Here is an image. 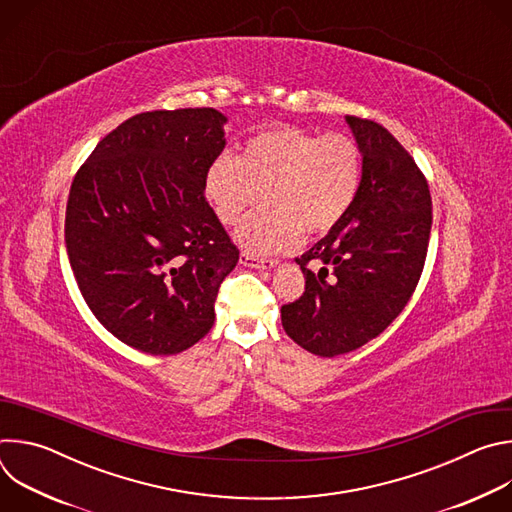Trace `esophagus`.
<instances>
[{
  "mask_svg": "<svg viewBox=\"0 0 512 512\" xmlns=\"http://www.w3.org/2000/svg\"><path fill=\"white\" fill-rule=\"evenodd\" d=\"M241 263L247 265V267H253V269H271L277 265V259H267V257H259V255H253L249 251H243L241 253Z\"/></svg>",
  "mask_w": 512,
  "mask_h": 512,
  "instance_id": "34e87169",
  "label": "esophagus"
}]
</instances>
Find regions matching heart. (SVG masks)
<instances>
[{
    "label": "heart",
    "mask_w": 512,
    "mask_h": 512,
    "mask_svg": "<svg viewBox=\"0 0 512 512\" xmlns=\"http://www.w3.org/2000/svg\"><path fill=\"white\" fill-rule=\"evenodd\" d=\"M362 184V150L354 137L277 125L253 135L239 158L221 156L204 192L221 223L243 225L265 194L269 206L239 233L251 253L294 249L304 231L324 235L352 208Z\"/></svg>",
    "instance_id": "heart-1"
}]
</instances>
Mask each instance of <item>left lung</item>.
Here are the masks:
<instances>
[{
  "label": "left lung",
  "instance_id": "obj_1",
  "mask_svg": "<svg viewBox=\"0 0 512 512\" xmlns=\"http://www.w3.org/2000/svg\"><path fill=\"white\" fill-rule=\"evenodd\" d=\"M362 150V184L342 221L298 257L306 291L281 306L285 334L318 356L379 336L419 283L431 231L429 186L377 121L346 117Z\"/></svg>",
  "mask_w": 512,
  "mask_h": 512
}]
</instances>
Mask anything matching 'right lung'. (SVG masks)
Instances as JSON below:
<instances>
[{
  "label": "right lung",
  "instance_id": "right-lung-1",
  "mask_svg": "<svg viewBox=\"0 0 512 512\" xmlns=\"http://www.w3.org/2000/svg\"><path fill=\"white\" fill-rule=\"evenodd\" d=\"M212 107L145 111L107 133L72 180L64 241L81 294L121 342L176 354L208 334L239 249L204 196L225 150Z\"/></svg>",
  "mask_w": 512,
  "mask_h": 512
}]
</instances>
